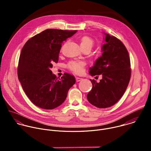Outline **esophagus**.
<instances>
[{"instance_id":"obj_1","label":"esophagus","mask_w":151,"mask_h":151,"mask_svg":"<svg viewBox=\"0 0 151 151\" xmlns=\"http://www.w3.org/2000/svg\"><path fill=\"white\" fill-rule=\"evenodd\" d=\"M82 79V78H79V77H76V81H77V82H79V81H81Z\"/></svg>"}]
</instances>
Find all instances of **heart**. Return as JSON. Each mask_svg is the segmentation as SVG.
I'll return each instance as SVG.
<instances>
[{
    "mask_svg": "<svg viewBox=\"0 0 151 151\" xmlns=\"http://www.w3.org/2000/svg\"><path fill=\"white\" fill-rule=\"evenodd\" d=\"M94 44V42L92 39L88 36H84L81 39L80 45L81 47H89L91 48ZM85 63L83 61H71L68 64L69 69L77 74H81L83 71Z\"/></svg>",
    "mask_w": 151,
    "mask_h": 151,
    "instance_id": "obj_1",
    "label": "heart"
}]
</instances>
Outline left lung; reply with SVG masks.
I'll list each match as a JSON object with an SVG mask.
<instances>
[{"mask_svg":"<svg viewBox=\"0 0 151 151\" xmlns=\"http://www.w3.org/2000/svg\"><path fill=\"white\" fill-rule=\"evenodd\" d=\"M103 34L102 55L89 69L92 76L101 75L102 79L99 82L90 79L93 88L87 96L88 101L99 108L114 105L125 93L131 76L130 60L125 47L116 37Z\"/></svg>","mask_w":151,"mask_h":151,"instance_id":"left-lung-1","label":"left lung"}]
</instances>
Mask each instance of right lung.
I'll return each instance as SVG.
<instances>
[{"label":"right lung","mask_w":151,"mask_h":151,"mask_svg":"<svg viewBox=\"0 0 151 151\" xmlns=\"http://www.w3.org/2000/svg\"><path fill=\"white\" fill-rule=\"evenodd\" d=\"M77 30L47 29L34 36L24 45L19 58L18 79L30 101L45 109H53L66 100L75 78L65 73L57 78L51 70L58 61L63 41Z\"/></svg>","instance_id":"right-lung-1"}]
</instances>
